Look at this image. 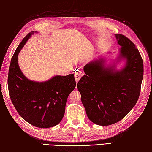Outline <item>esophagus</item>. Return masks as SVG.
<instances>
[{
    "mask_svg": "<svg viewBox=\"0 0 152 152\" xmlns=\"http://www.w3.org/2000/svg\"><path fill=\"white\" fill-rule=\"evenodd\" d=\"M74 76H75V79L76 83H78V82H79V80L80 79V78L82 77L80 73H78V72H76L75 73V75Z\"/></svg>",
    "mask_w": 152,
    "mask_h": 152,
    "instance_id": "esophagus-1",
    "label": "esophagus"
}]
</instances>
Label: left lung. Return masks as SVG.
Here are the masks:
<instances>
[{
  "mask_svg": "<svg viewBox=\"0 0 152 152\" xmlns=\"http://www.w3.org/2000/svg\"><path fill=\"white\" fill-rule=\"evenodd\" d=\"M121 46L118 62L125 59L120 70L116 64L105 66L100 57L86 64L77 84L88 118L94 124L107 126L122 120L137 103L143 78V61L136 45L123 34H115Z\"/></svg>",
  "mask_w": 152,
  "mask_h": 152,
  "instance_id": "left-lung-1",
  "label": "left lung"
}]
</instances>
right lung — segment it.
Segmentation results:
<instances>
[{
	"instance_id": "1",
	"label": "right lung",
	"mask_w": 152,
	"mask_h": 152,
	"mask_svg": "<svg viewBox=\"0 0 152 152\" xmlns=\"http://www.w3.org/2000/svg\"><path fill=\"white\" fill-rule=\"evenodd\" d=\"M34 31L23 39L12 57L7 78L11 100L23 119L39 128H50L62 120L69 95L76 86L74 75H56L45 82L28 80L18 63V55Z\"/></svg>"
}]
</instances>
